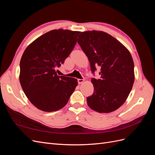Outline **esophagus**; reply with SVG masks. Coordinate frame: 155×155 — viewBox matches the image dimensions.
I'll return each instance as SVG.
<instances>
[{
    "mask_svg": "<svg viewBox=\"0 0 155 155\" xmlns=\"http://www.w3.org/2000/svg\"><path fill=\"white\" fill-rule=\"evenodd\" d=\"M84 81V79H78V82L79 84H81Z\"/></svg>",
    "mask_w": 155,
    "mask_h": 155,
    "instance_id": "esophagus-1",
    "label": "esophagus"
}]
</instances>
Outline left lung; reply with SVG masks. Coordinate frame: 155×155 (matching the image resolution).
<instances>
[{
    "label": "left lung",
    "mask_w": 155,
    "mask_h": 155,
    "mask_svg": "<svg viewBox=\"0 0 155 155\" xmlns=\"http://www.w3.org/2000/svg\"><path fill=\"white\" fill-rule=\"evenodd\" d=\"M78 43L88 57L92 73L100 68V78H92L94 93L87 104L98 112L114 111L122 105L132 89L134 62L129 50L114 37L101 31L81 32Z\"/></svg>",
    "instance_id": "1"
}]
</instances>
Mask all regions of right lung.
I'll list each match as a JSON object with an SVG mask.
<instances>
[{
    "mask_svg": "<svg viewBox=\"0 0 155 155\" xmlns=\"http://www.w3.org/2000/svg\"><path fill=\"white\" fill-rule=\"evenodd\" d=\"M80 31L53 30L31 43L20 62L19 80L23 91L37 109L52 112L64 107L78 85L77 79L58 76L77 43Z\"/></svg>",
    "mask_w": 155,
    "mask_h": 155,
    "instance_id": "add662e5",
    "label": "right lung"
}]
</instances>
